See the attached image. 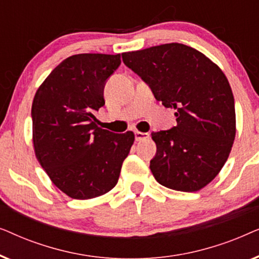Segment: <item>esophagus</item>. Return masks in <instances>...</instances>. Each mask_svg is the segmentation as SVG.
<instances>
[{
	"instance_id": "obj_1",
	"label": "esophagus",
	"mask_w": 259,
	"mask_h": 259,
	"mask_svg": "<svg viewBox=\"0 0 259 259\" xmlns=\"http://www.w3.org/2000/svg\"><path fill=\"white\" fill-rule=\"evenodd\" d=\"M134 136H136V140H137V141L147 140L148 138H150V134H148V133H144V132H139V131H137V132L134 133Z\"/></svg>"
}]
</instances>
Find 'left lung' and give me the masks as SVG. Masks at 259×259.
Segmentation results:
<instances>
[{"label": "left lung", "instance_id": "1", "mask_svg": "<svg viewBox=\"0 0 259 259\" xmlns=\"http://www.w3.org/2000/svg\"><path fill=\"white\" fill-rule=\"evenodd\" d=\"M122 61L176 109L177 126L152 132L155 180L183 192L210 184L228 160L236 137L232 90L223 70L203 53L182 44L122 53Z\"/></svg>", "mask_w": 259, "mask_h": 259}]
</instances>
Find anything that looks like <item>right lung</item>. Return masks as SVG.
Returning <instances> with one entry per match:
<instances>
[{
    "label": "right lung",
    "mask_w": 259,
    "mask_h": 259,
    "mask_svg": "<svg viewBox=\"0 0 259 259\" xmlns=\"http://www.w3.org/2000/svg\"><path fill=\"white\" fill-rule=\"evenodd\" d=\"M120 54H76L46 77L31 105L36 159L52 183L73 199H92L118 183L134 133L115 134L98 126L106 80Z\"/></svg>",
    "instance_id": "1"
}]
</instances>
